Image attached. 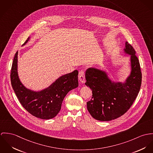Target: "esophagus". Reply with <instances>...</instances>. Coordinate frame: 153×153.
Here are the masks:
<instances>
[{"label": "esophagus", "mask_w": 153, "mask_h": 153, "mask_svg": "<svg viewBox=\"0 0 153 153\" xmlns=\"http://www.w3.org/2000/svg\"><path fill=\"white\" fill-rule=\"evenodd\" d=\"M79 79L81 83H85V72L83 70H81L79 73Z\"/></svg>", "instance_id": "34e87169"}]
</instances>
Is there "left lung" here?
<instances>
[{
  "instance_id": "1",
  "label": "left lung",
  "mask_w": 153,
  "mask_h": 153,
  "mask_svg": "<svg viewBox=\"0 0 153 153\" xmlns=\"http://www.w3.org/2000/svg\"><path fill=\"white\" fill-rule=\"evenodd\" d=\"M126 53L131 56V71L126 82H112L106 73L99 69L88 68L85 85L92 90V98L87 102L88 112L94 119L110 121L126 113L132 105L139 93L142 74L136 51L127 42Z\"/></svg>"
}]
</instances>
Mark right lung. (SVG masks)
Masks as SVG:
<instances>
[{
  "instance_id": "add662e5",
  "label": "right lung",
  "mask_w": 153,
  "mask_h": 153,
  "mask_svg": "<svg viewBox=\"0 0 153 153\" xmlns=\"http://www.w3.org/2000/svg\"><path fill=\"white\" fill-rule=\"evenodd\" d=\"M28 37L23 45L29 40ZM16 52L12 63L10 80L12 88L22 106L32 115L41 119L54 117L60 111L64 98L68 92L77 87V70L63 75L57 79L49 87L34 91L26 88L20 82L17 73Z\"/></svg>"
}]
</instances>
